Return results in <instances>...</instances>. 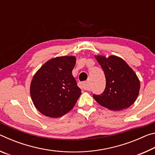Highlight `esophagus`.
Here are the masks:
<instances>
[{
	"label": "esophagus",
	"instance_id": "34e87169",
	"mask_svg": "<svg viewBox=\"0 0 155 155\" xmlns=\"http://www.w3.org/2000/svg\"><path fill=\"white\" fill-rule=\"evenodd\" d=\"M80 87L81 89H83V90H90L87 81L80 83Z\"/></svg>",
	"mask_w": 155,
	"mask_h": 155
}]
</instances>
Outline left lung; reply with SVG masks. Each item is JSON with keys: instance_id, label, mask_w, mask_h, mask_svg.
<instances>
[{"instance_id": "1", "label": "left lung", "mask_w": 155, "mask_h": 155, "mask_svg": "<svg viewBox=\"0 0 155 155\" xmlns=\"http://www.w3.org/2000/svg\"><path fill=\"white\" fill-rule=\"evenodd\" d=\"M106 78V87L100 95L94 94L97 103L106 108L119 111L129 107L135 101L140 83L134 71L122 59L116 56L106 58L96 56Z\"/></svg>"}]
</instances>
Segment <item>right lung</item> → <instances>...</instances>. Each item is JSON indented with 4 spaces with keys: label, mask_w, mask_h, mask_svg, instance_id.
Masks as SVG:
<instances>
[{
    "label": "right lung",
    "mask_w": 155,
    "mask_h": 155,
    "mask_svg": "<svg viewBox=\"0 0 155 155\" xmlns=\"http://www.w3.org/2000/svg\"><path fill=\"white\" fill-rule=\"evenodd\" d=\"M74 57H59L44 64L31 81L30 93L39 111L50 117L66 114L77 103L81 89L72 76Z\"/></svg>",
    "instance_id": "1"
}]
</instances>
